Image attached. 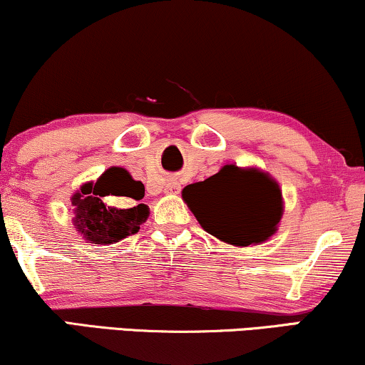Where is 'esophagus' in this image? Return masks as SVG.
Listing matches in <instances>:
<instances>
[{
    "label": "esophagus",
    "mask_w": 365,
    "mask_h": 365,
    "mask_svg": "<svg viewBox=\"0 0 365 365\" xmlns=\"http://www.w3.org/2000/svg\"><path fill=\"white\" fill-rule=\"evenodd\" d=\"M180 183L177 180H168L167 183H165V193H170V195H178L180 193Z\"/></svg>",
    "instance_id": "esophagus-1"
}]
</instances>
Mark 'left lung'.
Returning a JSON list of instances; mask_svg holds the SVG:
<instances>
[{
	"label": "left lung",
	"mask_w": 365,
	"mask_h": 365,
	"mask_svg": "<svg viewBox=\"0 0 365 365\" xmlns=\"http://www.w3.org/2000/svg\"><path fill=\"white\" fill-rule=\"evenodd\" d=\"M182 197L207 232L237 247L274 236L284 212L279 183L269 173L232 163L187 185Z\"/></svg>",
	"instance_id": "left-lung-1"
}]
</instances>
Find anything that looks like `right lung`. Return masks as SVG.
Instances as JSON below:
<instances>
[{
    "mask_svg": "<svg viewBox=\"0 0 365 365\" xmlns=\"http://www.w3.org/2000/svg\"><path fill=\"white\" fill-rule=\"evenodd\" d=\"M126 196L131 207L106 206L103 196ZM145 197V185L129 175L126 168L110 167L96 180L86 182L81 190L73 193V227L91 244L119 242L140 230L150 215L148 205L140 204Z\"/></svg>",
    "mask_w": 365,
    "mask_h": 365,
    "instance_id": "obj_1",
    "label": "right lung"
}]
</instances>
